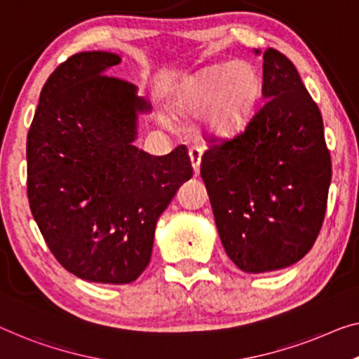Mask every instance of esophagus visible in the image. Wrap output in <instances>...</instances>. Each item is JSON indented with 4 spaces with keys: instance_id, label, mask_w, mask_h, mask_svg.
Listing matches in <instances>:
<instances>
[{
    "instance_id": "34e87169",
    "label": "esophagus",
    "mask_w": 359,
    "mask_h": 359,
    "mask_svg": "<svg viewBox=\"0 0 359 359\" xmlns=\"http://www.w3.org/2000/svg\"><path fill=\"white\" fill-rule=\"evenodd\" d=\"M189 154H190V159H191V165H194V172L195 175L200 174V164H201V148L198 147H191L189 149Z\"/></svg>"
}]
</instances>
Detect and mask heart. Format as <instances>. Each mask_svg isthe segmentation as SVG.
<instances>
[{"mask_svg":"<svg viewBox=\"0 0 359 359\" xmlns=\"http://www.w3.org/2000/svg\"><path fill=\"white\" fill-rule=\"evenodd\" d=\"M259 92V74L250 62H221L203 69L182 85L172 106L179 116H196L208 109V128L231 133L250 116Z\"/></svg>","mask_w":359,"mask_h":359,"instance_id":"obj_1","label":"heart"}]
</instances>
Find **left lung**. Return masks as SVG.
Returning a JSON list of instances; mask_svg holds the SVG:
<instances>
[{"label":"left lung","mask_w":359,"mask_h":359,"mask_svg":"<svg viewBox=\"0 0 359 359\" xmlns=\"http://www.w3.org/2000/svg\"><path fill=\"white\" fill-rule=\"evenodd\" d=\"M263 60V106L243 132L211 137L200 165L224 250L253 274L313 248L332 179L323 116L297 67L274 48Z\"/></svg>","instance_id":"left-lung-1"}]
</instances>
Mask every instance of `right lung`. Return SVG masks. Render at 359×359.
I'll return each instance as SVG.
<instances>
[{
  "instance_id": "1",
  "label": "right lung",
  "mask_w": 359,
  "mask_h": 359,
  "mask_svg": "<svg viewBox=\"0 0 359 359\" xmlns=\"http://www.w3.org/2000/svg\"><path fill=\"white\" fill-rule=\"evenodd\" d=\"M121 57L77 53L43 85L27 133V196L48 248L88 282L130 283L151 259L154 229L194 175L180 145L151 156L133 145L149 104L106 76Z\"/></svg>"
}]
</instances>
